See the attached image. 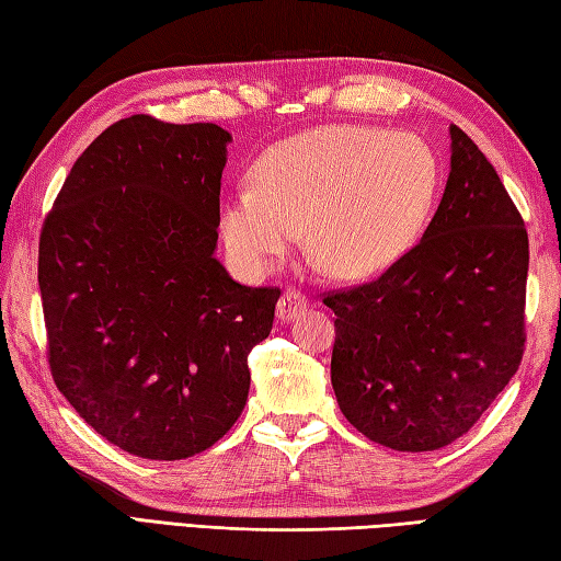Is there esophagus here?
Segmentation results:
<instances>
[{
	"label": "esophagus",
	"mask_w": 561,
	"mask_h": 561,
	"mask_svg": "<svg viewBox=\"0 0 561 561\" xmlns=\"http://www.w3.org/2000/svg\"><path fill=\"white\" fill-rule=\"evenodd\" d=\"M306 308H308L306 294L289 287L287 291L282 294V299L277 304V318L279 320H294V318H299L306 311Z\"/></svg>",
	"instance_id": "34e87169"
}]
</instances>
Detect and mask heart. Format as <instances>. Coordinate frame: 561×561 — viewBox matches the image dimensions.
I'll use <instances>...</instances> for the list:
<instances>
[{
    "label": "heart",
    "mask_w": 561,
    "mask_h": 561,
    "mask_svg": "<svg viewBox=\"0 0 561 561\" xmlns=\"http://www.w3.org/2000/svg\"><path fill=\"white\" fill-rule=\"evenodd\" d=\"M255 187L221 202L224 243L238 265L262 274L299 243L340 277H366L398 262L420 238L438 193L436 151L414 133L325 125L272 147Z\"/></svg>",
    "instance_id": "1"
}]
</instances>
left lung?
<instances>
[{
    "instance_id": "left-lung-1",
    "label": "left lung",
    "mask_w": 561,
    "mask_h": 561,
    "mask_svg": "<svg viewBox=\"0 0 561 561\" xmlns=\"http://www.w3.org/2000/svg\"><path fill=\"white\" fill-rule=\"evenodd\" d=\"M450 149L444 197L420 243L380 277L323 296L335 311L340 410L392 450H436L468 434L526 350V224L456 125Z\"/></svg>"
}]
</instances>
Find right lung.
Segmentation results:
<instances>
[{
	"instance_id": "obj_1",
	"label": "right lung",
	"mask_w": 561,
	"mask_h": 561,
	"mask_svg": "<svg viewBox=\"0 0 561 561\" xmlns=\"http://www.w3.org/2000/svg\"><path fill=\"white\" fill-rule=\"evenodd\" d=\"M231 135L151 115L91 141L47 211L38 284L59 392L113 446L183 460L241 416L277 287L214 257Z\"/></svg>"
}]
</instances>
